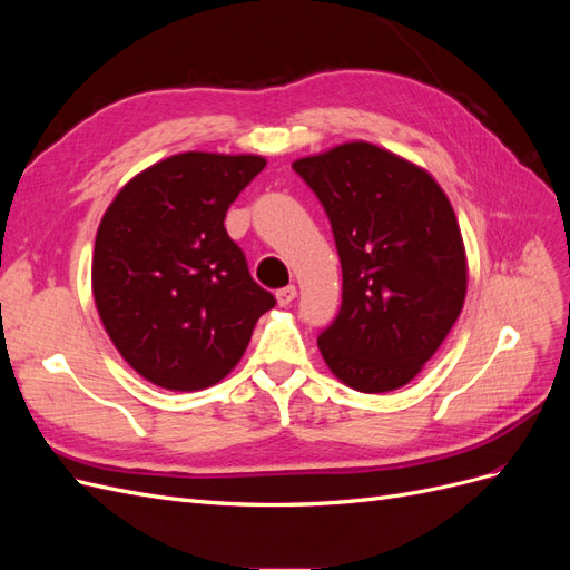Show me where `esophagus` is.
<instances>
[{"mask_svg":"<svg viewBox=\"0 0 570 570\" xmlns=\"http://www.w3.org/2000/svg\"><path fill=\"white\" fill-rule=\"evenodd\" d=\"M295 297H297V287L295 285H287V287H281L278 292H275V299H278L281 306L292 304V302H295Z\"/></svg>","mask_w":570,"mask_h":570,"instance_id":"1","label":"esophagus"}]
</instances>
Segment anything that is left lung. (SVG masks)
Instances as JSON below:
<instances>
[{
    "label": "left lung",
    "mask_w": 570,
    "mask_h": 570,
    "mask_svg": "<svg viewBox=\"0 0 570 570\" xmlns=\"http://www.w3.org/2000/svg\"><path fill=\"white\" fill-rule=\"evenodd\" d=\"M331 220L342 304L318 335L325 364L358 392L406 385L461 314L465 254L450 199L425 170L368 145L292 164Z\"/></svg>",
    "instance_id": "left-lung-1"
}]
</instances>
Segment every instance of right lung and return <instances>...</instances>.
I'll return each instance as SVG.
<instances>
[{
    "instance_id": "add662e5",
    "label": "right lung",
    "mask_w": 570,
    "mask_h": 570,
    "mask_svg": "<svg viewBox=\"0 0 570 570\" xmlns=\"http://www.w3.org/2000/svg\"><path fill=\"white\" fill-rule=\"evenodd\" d=\"M264 166L252 154H176L132 178L101 218L97 312L120 356L149 383L178 392L218 383L275 306L223 226Z\"/></svg>"
}]
</instances>
